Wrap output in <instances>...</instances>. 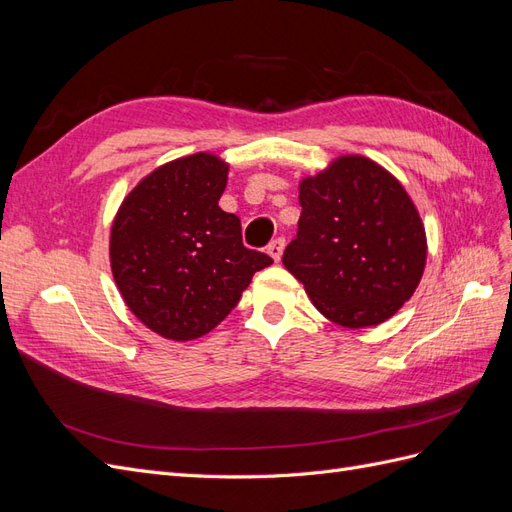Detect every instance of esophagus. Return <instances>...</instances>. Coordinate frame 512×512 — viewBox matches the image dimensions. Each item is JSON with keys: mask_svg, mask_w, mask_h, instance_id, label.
<instances>
[{"mask_svg": "<svg viewBox=\"0 0 512 512\" xmlns=\"http://www.w3.org/2000/svg\"><path fill=\"white\" fill-rule=\"evenodd\" d=\"M284 245H286V241H284L282 237H277V239H273V241L269 243L267 252H269V256H271L275 262H280V260H282V254H284Z\"/></svg>", "mask_w": 512, "mask_h": 512, "instance_id": "obj_1", "label": "esophagus"}]
</instances>
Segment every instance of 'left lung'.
<instances>
[{"instance_id":"8db88e82","label":"left lung","mask_w":512,"mask_h":512,"mask_svg":"<svg viewBox=\"0 0 512 512\" xmlns=\"http://www.w3.org/2000/svg\"><path fill=\"white\" fill-rule=\"evenodd\" d=\"M297 239L284 267L318 312L346 329L376 327L421 282L427 237L412 198L365 156H339L299 183Z\"/></svg>"}]
</instances>
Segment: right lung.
<instances>
[{
	"label": "right lung",
	"mask_w": 512,
	"mask_h": 512,
	"mask_svg": "<svg viewBox=\"0 0 512 512\" xmlns=\"http://www.w3.org/2000/svg\"><path fill=\"white\" fill-rule=\"evenodd\" d=\"M228 164L192 153L158 166L123 198L111 226V269L130 312L175 342L203 337L235 309L256 271L241 222L220 209Z\"/></svg>",
	"instance_id": "1"
}]
</instances>
